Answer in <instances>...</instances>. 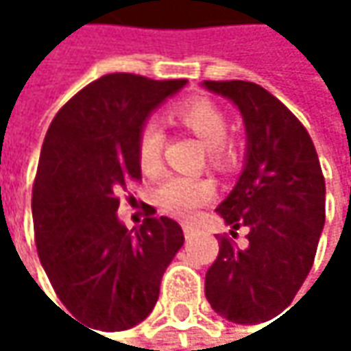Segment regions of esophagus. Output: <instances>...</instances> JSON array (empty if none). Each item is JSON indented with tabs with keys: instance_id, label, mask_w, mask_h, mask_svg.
I'll return each instance as SVG.
<instances>
[{
	"instance_id": "34e87169",
	"label": "esophagus",
	"mask_w": 351,
	"mask_h": 351,
	"mask_svg": "<svg viewBox=\"0 0 351 351\" xmlns=\"http://www.w3.org/2000/svg\"><path fill=\"white\" fill-rule=\"evenodd\" d=\"M182 232H184V236H186V238H191V236H195L197 226H193V223H182Z\"/></svg>"
}]
</instances>
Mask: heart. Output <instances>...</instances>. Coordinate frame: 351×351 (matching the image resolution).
<instances>
[{
    "instance_id": "heart-1",
    "label": "heart",
    "mask_w": 351,
    "mask_h": 351,
    "mask_svg": "<svg viewBox=\"0 0 351 351\" xmlns=\"http://www.w3.org/2000/svg\"><path fill=\"white\" fill-rule=\"evenodd\" d=\"M175 117L186 130H191L205 146L209 160L217 167H226L232 160V148L226 144L228 117L213 101L205 97H193L175 109ZM162 146L165 134L158 123L150 121L142 128L138 140V158L146 175H158L162 171ZM215 195V184L211 178L197 175L169 176L158 193V207L178 219H191L205 203Z\"/></svg>"
}]
</instances>
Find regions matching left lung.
I'll use <instances>...</instances> for the list:
<instances>
[{
	"instance_id": "left-lung-1",
	"label": "left lung",
	"mask_w": 351,
	"mask_h": 351,
	"mask_svg": "<svg viewBox=\"0 0 351 351\" xmlns=\"http://www.w3.org/2000/svg\"><path fill=\"white\" fill-rule=\"evenodd\" d=\"M230 99L245 125L242 175L215 209L230 234L247 228V245L219 238L205 274V297L228 321L254 325L285 311L305 282L325 223V178L303 123L250 81H203Z\"/></svg>"
}]
</instances>
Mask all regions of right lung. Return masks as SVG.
<instances>
[{
    "label": "right lung",
    "mask_w": 351,
    "mask_h": 351,
    "mask_svg": "<svg viewBox=\"0 0 351 351\" xmlns=\"http://www.w3.org/2000/svg\"><path fill=\"white\" fill-rule=\"evenodd\" d=\"M186 85L113 73L81 89L52 119L32 191L40 264L62 305L93 329L123 331L152 313L184 242L171 217L128 230L117 195L140 178V132Z\"/></svg>",
    "instance_id": "1"
}]
</instances>
